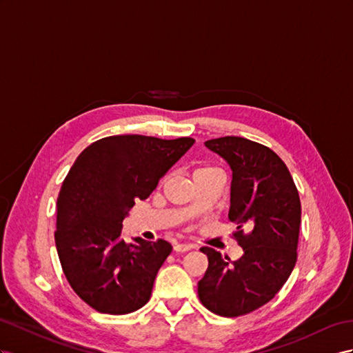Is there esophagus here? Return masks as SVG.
Here are the masks:
<instances>
[{
  "instance_id": "esophagus-1",
  "label": "esophagus",
  "mask_w": 353,
  "mask_h": 353,
  "mask_svg": "<svg viewBox=\"0 0 353 353\" xmlns=\"http://www.w3.org/2000/svg\"><path fill=\"white\" fill-rule=\"evenodd\" d=\"M194 248V245H186V243H177V245H174V250L180 252V254H183V252H188Z\"/></svg>"
}]
</instances>
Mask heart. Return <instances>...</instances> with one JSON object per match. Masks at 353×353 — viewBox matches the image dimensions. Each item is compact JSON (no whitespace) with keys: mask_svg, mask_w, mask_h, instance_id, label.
I'll list each match as a JSON object with an SVG mask.
<instances>
[{"mask_svg":"<svg viewBox=\"0 0 353 353\" xmlns=\"http://www.w3.org/2000/svg\"><path fill=\"white\" fill-rule=\"evenodd\" d=\"M209 171H218V173H219V170H218V168H213V167H203V168H198V170L195 171V176H196V174H201V173H209Z\"/></svg>","mask_w":353,"mask_h":353,"instance_id":"1","label":"heart"}]
</instances>
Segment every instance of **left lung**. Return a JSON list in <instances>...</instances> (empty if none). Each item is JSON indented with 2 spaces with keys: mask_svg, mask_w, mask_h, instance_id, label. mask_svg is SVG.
<instances>
[{
  "mask_svg": "<svg viewBox=\"0 0 353 353\" xmlns=\"http://www.w3.org/2000/svg\"><path fill=\"white\" fill-rule=\"evenodd\" d=\"M232 170L228 218L243 256L231 261L212 248L198 282L205 309L225 318L248 314L273 300L296 263L301 203L285 162L270 148L243 137L207 140Z\"/></svg>",
  "mask_w": 353,
  "mask_h": 353,
  "instance_id": "1",
  "label": "left lung"
}]
</instances>
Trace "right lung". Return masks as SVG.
<instances>
[{"mask_svg":"<svg viewBox=\"0 0 353 353\" xmlns=\"http://www.w3.org/2000/svg\"><path fill=\"white\" fill-rule=\"evenodd\" d=\"M195 143L148 135H112L88 146L62 182L55 243L73 291L99 313L126 314L149 301L165 240L126 243L122 221Z\"/></svg>","mask_w":353,"mask_h":353,"instance_id":"obj_1","label":"right lung"}]
</instances>
